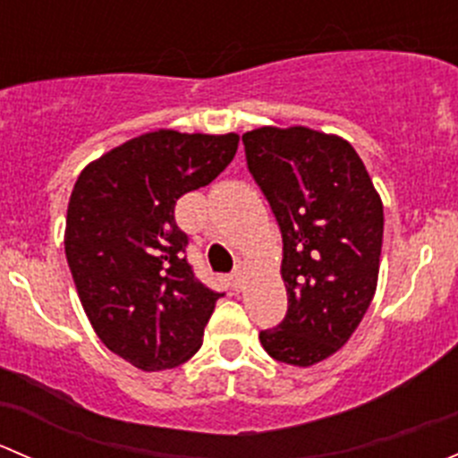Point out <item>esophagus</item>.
<instances>
[{
    "mask_svg": "<svg viewBox=\"0 0 458 458\" xmlns=\"http://www.w3.org/2000/svg\"><path fill=\"white\" fill-rule=\"evenodd\" d=\"M230 279H233V288L234 290H242L243 288V279H246V272H243L242 266L234 267V272L230 275Z\"/></svg>",
    "mask_w": 458,
    "mask_h": 458,
    "instance_id": "34e87169",
    "label": "esophagus"
}]
</instances>
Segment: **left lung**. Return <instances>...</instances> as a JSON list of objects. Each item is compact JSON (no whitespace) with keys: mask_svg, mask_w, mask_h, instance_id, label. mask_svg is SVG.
<instances>
[{"mask_svg":"<svg viewBox=\"0 0 458 458\" xmlns=\"http://www.w3.org/2000/svg\"><path fill=\"white\" fill-rule=\"evenodd\" d=\"M248 170L284 239L288 312L259 332L263 350L308 368L344 348L370 308L383 243V203L348 141L303 126L242 137Z\"/></svg>","mask_w":458,"mask_h":458,"instance_id":"1","label":"left lung"}]
</instances>
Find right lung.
<instances>
[{
  "label": "right lung",
  "mask_w": 458,
  "mask_h": 458,
  "mask_svg": "<svg viewBox=\"0 0 458 458\" xmlns=\"http://www.w3.org/2000/svg\"><path fill=\"white\" fill-rule=\"evenodd\" d=\"M239 135L155 131L88 164L68 201V267L101 344L143 372L186 363L221 293L186 259L174 203L233 161Z\"/></svg>",
  "instance_id": "right-lung-1"
}]
</instances>
